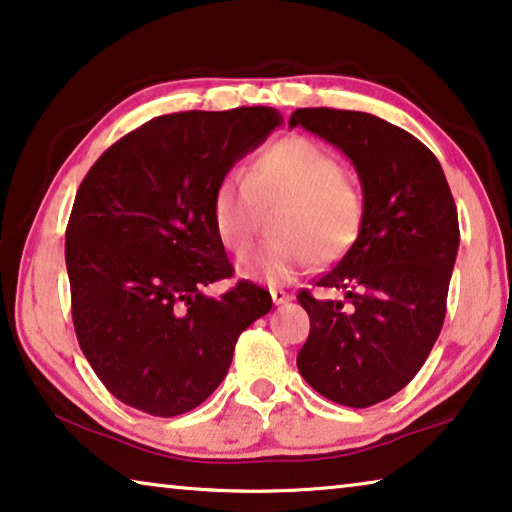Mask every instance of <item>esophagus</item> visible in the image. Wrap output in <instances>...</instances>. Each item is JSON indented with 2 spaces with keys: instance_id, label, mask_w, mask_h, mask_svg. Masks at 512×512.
<instances>
[{
  "instance_id": "34e87169",
  "label": "esophagus",
  "mask_w": 512,
  "mask_h": 512,
  "mask_svg": "<svg viewBox=\"0 0 512 512\" xmlns=\"http://www.w3.org/2000/svg\"><path fill=\"white\" fill-rule=\"evenodd\" d=\"M271 298H273L275 305H285V303H289V300H291V296L287 294V291L285 289H278V287L271 289Z\"/></svg>"
}]
</instances>
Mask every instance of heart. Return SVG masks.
<instances>
[{
	"mask_svg": "<svg viewBox=\"0 0 512 512\" xmlns=\"http://www.w3.org/2000/svg\"><path fill=\"white\" fill-rule=\"evenodd\" d=\"M282 200L273 230L239 259L248 278L287 282L312 262L344 255L360 237L364 221L362 191L344 175L335 152L310 136L291 134L259 150L250 166L227 170L212 191V223L227 250L239 253L253 237L259 205Z\"/></svg>",
	"mask_w": 512,
	"mask_h": 512,
	"instance_id": "1",
	"label": "heart"
}]
</instances>
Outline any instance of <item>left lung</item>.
I'll return each instance as SVG.
<instances>
[{
  "instance_id": "1",
  "label": "left lung",
  "mask_w": 512,
  "mask_h": 512,
  "mask_svg": "<svg viewBox=\"0 0 512 512\" xmlns=\"http://www.w3.org/2000/svg\"><path fill=\"white\" fill-rule=\"evenodd\" d=\"M289 125L337 145L364 193L360 237L314 285L344 298L298 294L310 337L296 364L321 396L369 408L417 376L440 335L460 243L456 202L435 154L383 118L319 107L294 111Z\"/></svg>"
}]
</instances>
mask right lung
I'll return each mask as SVG.
<instances>
[{"label": "right lung", "instance_id": "1", "mask_svg": "<svg viewBox=\"0 0 512 512\" xmlns=\"http://www.w3.org/2000/svg\"><path fill=\"white\" fill-rule=\"evenodd\" d=\"M282 116L269 107L180 111L116 141L81 182L66 230L72 323L97 378L152 417L184 415L221 385L234 344L271 310L232 278L212 223L218 177Z\"/></svg>", "mask_w": 512, "mask_h": 512}]
</instances>
